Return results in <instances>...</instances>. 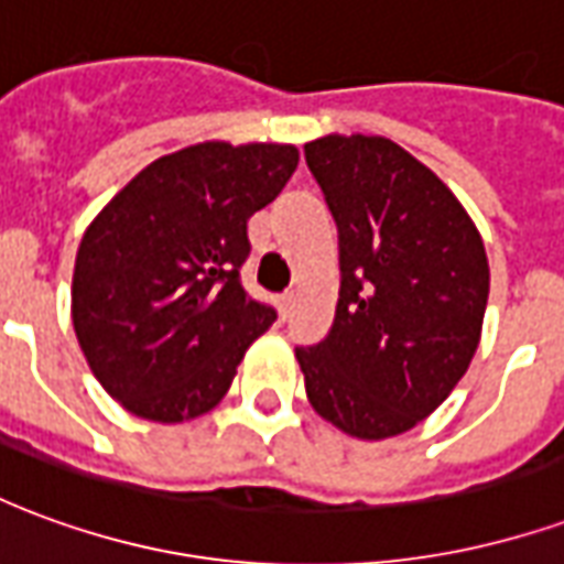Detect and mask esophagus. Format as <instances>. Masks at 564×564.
Here are the masks:
<instances>
[{"instance_id":"34e87169","label":"esophagus","mask_w":564,"mask_h":564,"mask_svg":"<svg viewBox=\"0 0 564 564\" xmlns=\"http://www.w3.org/2000/svg\"><path fill=\"white\" fill-rule=\"evenodd\" d=\"M295 305V293H283L281 299H278V307H281V317L286 319L290 317V311H293Z\"/></svg>"}]
</instances>
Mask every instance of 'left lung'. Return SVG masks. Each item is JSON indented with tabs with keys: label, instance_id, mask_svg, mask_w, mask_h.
I'll return each instance as SVG.
<instances>
[{
	"label": "left lung",
	"instance_id": "obj_1",
	"mask_svg": "<svg viewBox=\"0 0 564 564\" xmlns=\"http://www.w3.org/2000/svg\"><path fill=\"white\" fill-rule=\"evenodd\" d=\"M307 169L338 223L341 293L326 341L299 347L311 408L383 441L447 399L480 344L489 262L462 202L380 135H323Z\"/></svg>",
	"mask_w": 564,
	"mask_h": 564
}]
</instances>
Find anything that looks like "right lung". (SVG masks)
Listing matches in <instances>:
<instances>
[{"instance_id":"obj_1","label":"right lung","mask_w":564,"mask_h":564,"mask_svg":"<svg viewBox=\"0 0 564 564\" xmlns=\"http://www.w3.org/2000/svg\"><path fill=\"white\" fill-rule=\"evenodd\" d=\"M299 165L293 144L202 141L141 169L87 226L72 326L102 390L150 423L208 414L274 323L241 283L247 220Z\"/></svg>"}]
</instances>
